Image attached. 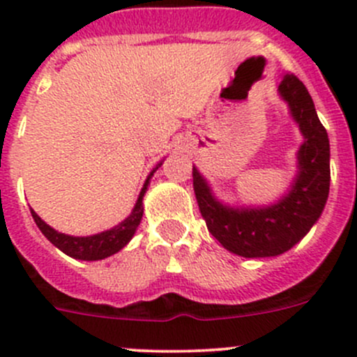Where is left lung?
Segmentation results:
<instances>
[{
  "label": "left lung",
  "instance_id": "1",
  "mask_svg": "<svg viewBox=\"0 0 357 357\" xmlns=\"http://www.w3.org/2000/svg\"><path fill=\"white\" fill-rule=\"evenodd\" d=\"M278 89L305 138L298 150L301 172L289 197L266 208H228L212 199L207 183L193 167V190L208 231L242 257H273L289 250L318 221L328 199L330 142L311 95L291 72L283 75Z\"/></svg>",
  "mask_w": 357,
  "mask_h": 357
}]
</instances>
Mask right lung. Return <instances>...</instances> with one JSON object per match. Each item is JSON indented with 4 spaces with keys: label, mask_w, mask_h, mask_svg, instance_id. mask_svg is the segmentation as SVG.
Segmentation results:
<instances>
[{
    "label": "right lung",
    "mask_w": 357,
    "mask_h": 357,
    "mask_svg": "<svg viewBox=\"0 0 357 357\" xmlns=\"http://www.w3.org/2000/svg\"><path fill=\"white\" fill-rule=\"evenodd\" d=\"M150 176L149 179H146L145 186H143L142 193H139V199L136 202L131 215H129L128 219H124L119 226L109 229V231L98 233V235L93 236H68L63 235V233L55 231L53 228H50V226L46 225L45 221H41V218L31 208L32 219L36 221L38 228L41 229L43 235H45L53 245L59 247L63 254L70 255V257L74 259H81V261H98V259H105L109 257V255L115 254V252L121 250V248L132 238V235H135L136 228H138L139 221H142L143 195H145L146 186H149Z\"/></svg>",
    "instance_id": "obj_1"
}]
</instances>
